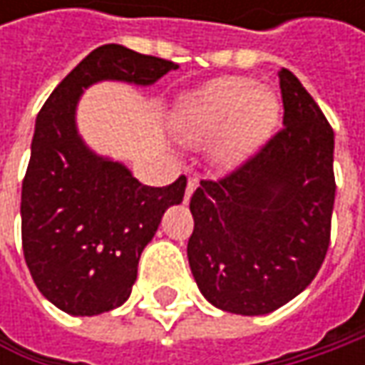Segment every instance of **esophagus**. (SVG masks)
<instances>
[{
  "label": "esophagus",
  "instance_id": "esophagus-1",
  "mask_svg": "<svg viewBox=\"0 0 365 365\" xmlns=\"http://www.w3.org/2000/svg\"><path fill=\"white\" fill-rule=\"evenodd\" d=\"M199 187V178H195V176H189V180H187V189H185V201H189L190 195L195 192V189Z\"/></svg>",
  "mask_w": 365,
  "mask_h": 365
}]
</instances>
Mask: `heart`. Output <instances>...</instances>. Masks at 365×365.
<instances>
[{"instance_id": "b5f03b06", "label": "heart", "mask_w": 365, "mask_h": 365, "mask_svg": "<svg viewBox=\"0 0 365 365\" xmlns=\"http://www.w3.org/2000/svg\"><path fill=\"white\" fill-rule=\"evenodd\" d=\"M278 118V101L268 89L242 77H225L190 93L176 111L173 130L182 142H203L215 133L213 152L219 160L245 156L270 133Z\"/></svg>"}]
</instances>
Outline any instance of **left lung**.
I'll return each instance as SVG.
<instances>
[{"mask_svg": "<svg viewBox=\"0 0 365 365\" xmlns=\"http://www.w3.org/2000/svg\"><path fill=\"white\" fill-rule=\"evenodd\" d=\"M278 77L284 128L190 197V272L207 301L235 315H266L292 301L329 250L333 130L299 78L288 68Z\"/></svg>", "mask_w": 365, "mask_h": 365, "instance_id": "obj_1", "label": "left lung"}]
</instances>
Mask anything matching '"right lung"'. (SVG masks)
I'll return each instance as SVG.
<instances>
[{
    "label": "right lung",
    "mask_w": 365,
    "mask_h": 365,
    "mask_svg": "<svg viewBox=\"0 0 365 365\" xmlns=\"http://www.w3.org/2000/svg\"><path fill=\"white\" fill-rule=\"evenodd\" d=\"M175 68L121 44L99 46L36 118L21 182V247L38 290L68 315H101L128 301L144 247L187 189V176L146 187L123 164L91 152L75 123L78 97L99 81L152 85Z\"/></svg>",
    "instance_id": "obj_1"
}]
</instances>
